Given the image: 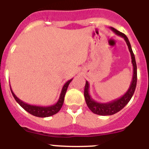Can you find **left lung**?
Instances as JSON below:
<instances>
[{
  "label": "left lung",
  "mask_w": 149,
  "mask_h": 149,
  "mask_svg": "<svg viewBox=\"0 0 149 149\" xmlns=\"http://www.w3.org/2000/svg\"><path fill=\"white\" fill-rule=\"evenodd\" d=\"M110 29L116 34L124 38L125 41L126 42V44L129 47V52L131 54L132 63V66H133V76H132V82L130 83L129 89L127 90L126 93L124 95L116 99V100H112L110 102H105V103L96 102L91 97V95H89V84L88 81H86L84 96H85L86 105L93 113L100 115V116H111V115L116 114V112H119L121 109H123L132 97V95L135 93L136 83H137V66H136V62H135V55L132 52L131 44L129 43V39L124 33L119 32L118 31H117L116 29L113 28V27H110Z\"/></svg>",
  "instance_id": "1"
}]
</instances>
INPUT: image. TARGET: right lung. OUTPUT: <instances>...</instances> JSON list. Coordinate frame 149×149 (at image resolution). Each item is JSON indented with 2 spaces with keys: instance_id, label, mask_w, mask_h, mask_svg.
Instances as JSON below:
<instances>
[{
  "instance_id": "obj_1",
  "label": "right lung",
  "mask_w": 149,
  "mask_h": 149,
  "mask_svg": "<svg viewBox=\"0 0 149 149\" xmlns=\"http://www.w3.org/2000/svg\"><path fill=\"white\" fill-rule=\"evenodd\" d=\"M72 80V79H71L68 80L65 84H64L62 88V90H61V93H60L59 100H58L57 102H56L54 105H52V106H40L30 105V104H27L26 103V102H23L22 100H20L19 98L17 97V95L14 93V92L12 91L11 88H10V90H11L12 95H13L14 98L15 99L16 101H17V102L24 109H25L26 112H29V113H31V115L34 116L44 118V117H49L56 114V113L60 111V109L62 108V106L64 102V97H65V95H66V90H67L69 84L70 83V82Z\"/></svg>"
}]
</instances>
